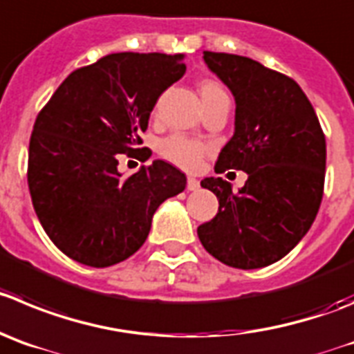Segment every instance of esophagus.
Instances as JSON below:
<instances>
[{
  "mask_svg": "<svg viewBox=\"0 0 354 354\" xmlns=\"http://www.w3.org/2000/svg\"><path fill=\"white\" fill-rule=\"evenodd\" d=\"M199 187H201V183H199V180H197V178L188 176L187 188H188V190H190V192H196V190H199Z\"/></svg>",
  "mask_w": 354,
  "mask_h": 354,
  "instance_id": "esophagus-1",
  "label": "esophagus"
}]
</instances>
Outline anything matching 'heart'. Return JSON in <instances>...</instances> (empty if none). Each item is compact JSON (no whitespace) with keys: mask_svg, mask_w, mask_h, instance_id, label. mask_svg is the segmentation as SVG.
Instances as JSON below:
<instances>
[{"mask_svg":"<svg viewBox=\"0 0 354 354\" xmlns=\"http://www.w3.org/2000/svg\"><path fill=\"white\" fill-rule=\"evenodd\" d=\"M199 94L203 102H207L213 99L214 95L223 94V88L214 82H203L199 87ZM160 153L166 160L173 162L174 166L181 167V169L194 171L201 166L203 155L206 153V147L201 141L188 140V138L174 134L167 140L162 141Z\"/></svg>","mask_w":354,"mask_h":354,"instance_id":"heart-1","label":"heart"}]
</instances>
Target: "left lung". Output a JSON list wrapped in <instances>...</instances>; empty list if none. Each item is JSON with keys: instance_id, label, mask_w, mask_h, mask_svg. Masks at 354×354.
Instances as JSON below:
<instances>
[{"instance_id": "1", "label": "left lung", "mask_w": 354, "mask_h": 354, "mask_svg": "<svg viewBox=\"0 0 354 354\" xmlns=\"http://www.w3.org/2000/svg\"><path fill=\"white\" fill-rule=\"evenodd\" d=\"M204 62L236 101L234 136L214 171H244L248 180L237 192L222 178L201 181L220 206L197 236L225 266L260 269L288 255L315 222L325 183V134L292 78L243 55L206 50Z\"/></svg>"}]
</instances>
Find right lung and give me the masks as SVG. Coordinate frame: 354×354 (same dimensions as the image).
<instances>
[{
  "label": "right lung",
  "instance_id": "right-lung-1",
  "mask_svg": "<svg viewBox=\"0 0 354 354\" xmlns=\"http://www.w3.org/2000/svg\"><path fill=\"white\" fill-rule=\"evenodd\" d=\"M183 54L120 52L73 71L39 111L28 183L52 243L84 266L110 267L143 246L157 207L187 176L164 160L122 178L158 95L185 75ZM140 150V148H138Z\"/></svg>",
  "mask_w": 354,
  "mask_h": 354
}]
</instances>
